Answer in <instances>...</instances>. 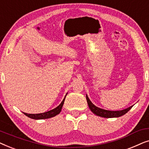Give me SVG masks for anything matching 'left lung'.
<instances>
[{
  "instance_id": "left-lung-1",
  "label": "left lung",
  "mask_w": 149,
  "mask_h": 149,
  "mask_svg": "<svg viewBox=\"0 0 149 149\" xmlns=\"http://www.w3.org/2000/svg\"><path fill=\"white\" fill-rule=\"evenodd\" d=\"M86 99L87 104H88V106L89 107V109L91 110V111L97 116L104 118H113L121 117V116H123V115H125V113H127L134 106H131V107H130L129 108L121 110V111H108V110L100 109V108H98L96 106H95L92 102H91L88 96H87V95H86Z\"/></svg>"
}]
</instances>
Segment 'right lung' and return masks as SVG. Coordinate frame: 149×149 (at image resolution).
Here are the masks:
<instances>
[{"mask_svg":"<svg viewBox=\"0 0 149 149\" xmlns=\"http://www.w3.org/2000/svg\"><path fill=\"white\" fill-rule=\"evenodd\" d=\"M67 93L66 94V95H65L64 100H63L62 102L60 103V104L56 108H55V109L51 110V111L45 112V113H39V114H28L26 113H23L25 115L27 116V117L30 118V119H49V118L54 117L57 115H58V114L61 112V111H62V108L63 107V104H64L65 98H66Z\"/></svg>","mask_w":149,"mask_h":149,"instance_id":"1","label":"right lung"}]
</instances>
